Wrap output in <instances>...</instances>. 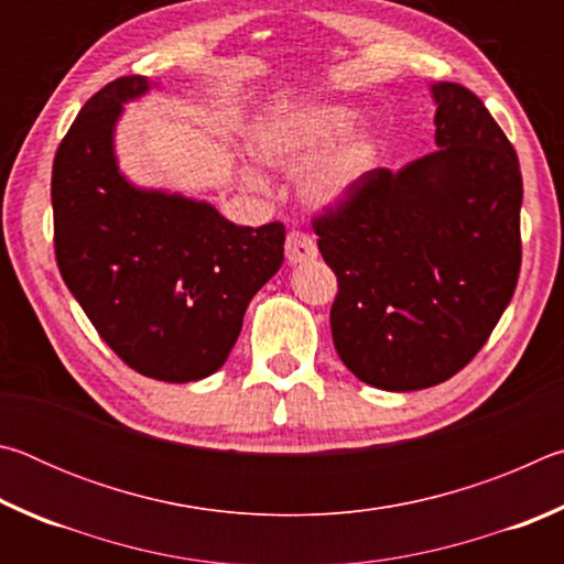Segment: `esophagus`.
Segmentation results:
<instances>
[{
	"label": "esophagus",
	"instance_id": "1",
	"mask_svg": "<svg viewBox=\"0 0 564 564\" xmlns=\"http://www.w3.org/2000/svg\"><path fill=\"white\" fill-rule=\"evenodd\" d=\"M318 256V246L313 241L311 234L305 231H293L285 238V259L291 263H305V261H313Z\"/></svg>",
	"mask_w": 564,
	"mask_h": 564
}]
</instances>
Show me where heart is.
Here are the masks:
<instances>
[{
  "mask_svg": "<svg viewBox=\"0 0 564 564\" xmlns=\"http://www.w3.org/2000/svg\"><path fill=\"white\" fill-rule=\"evenodd\" d=\"M356 121L358 111L346 104H311L265 119L253 133V151L279 169H301L313 160L301 176V194L316 206H333L350 196L378 161V139L370 131L352 133L336 148L332 145Z\"/></svg>",
  "mask_w": 564,
  "mask_h": 564,
  "instance_id": "obj_1",
  "label": "heart"
}]
</instances>
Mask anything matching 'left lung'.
I'll return each instance as SVG.
<instances>
[{
	"mask_svg": "<svg viewBox=\"0 0 564 564\" xmlns=\"http://www.w3.org/2000/svg\"><path fill=\"white\" fill-rule=\"evenodd\" d=\"M441 151L373 169L313 216L338 279L330 333L362 383H443L488 343L522 263V174L485 104L460 84L433 87Z\"/></svg>",
	"mask_w": 564,
	"mask_h": 564,
	"instance_id": "1",
	"label": "left lung"
}]
</instances>
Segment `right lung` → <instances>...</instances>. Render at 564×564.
I'll use <instances>...</instances> for the list:
<instances>
[{
    "instance_id": "obj_1",
    "label": "right lung",
    "mask_w": 564,
    "mask_h": 564,
    "mask_svg": "<svg viewBox=\"0 0 564 564\" xmlns=\"http://www.w3.org/2000/svg\"><path fill=\"white\" fill-rule=\"evenodd\" d=\"M149 89L119 76L84 104L54 156V253L101 340L137 373L188 383L216 373L261 285L281 269L285 226H236L204 202L133 188L113 161L121 104Z\"/></svg>"
}]
</instances>
